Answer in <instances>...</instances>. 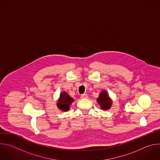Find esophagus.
Returning a JSON list of instances; mask_svg holds the SVG:
<instances>
[{"label":"esophagus","instance_id":"obj_1","mask_svg":"<svg viewBox=\"0 0 160 160\" xmlns=\"http://www.w3.org/2000/svg\"><path fill=\"white\" fill-rule=\"evenodd\" d=\"M81 98H88V95L86 94V93L82 94V95H81Z\"/></svg>","mask_w":160,"mask_h":160}]
</instances>
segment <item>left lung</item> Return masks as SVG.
I'll list each match as a JSON object with an SVG mask.
<instances>
[{
	"instance_id": "1",
	"label": "left lung",
	"mask_w": 160,
	"mask_h": 160,
	"mask_svg": "<svg viewBox=\"0 0 160 160\" xmlns=\"http://www.w3.org/2000/svg\"><path fill=\"white\" fill-rule=\"evenodd\" d=\"M97 101L100 105V109L102 110H109L112 105V100L105 90H102L100 93L98 97L97 98Z\"/></svg>"
}]
</instances>
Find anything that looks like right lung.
I'll use <instances>...</instances> for the list:
<instances>
[{"instance_id": "right-lung-1", "label": "right lung", "mask_w": 160, "mask_h": 160, "mask_svg": "<svg viewBox=\"0 0 160 160\" xmlns=\"http://www.w3.org/2000/svg\"><path fill=\"white\" fill-rule=\"evenodd\" d=\"M74 99L71 97L66 92L60 93V97L57 102L58 108L62 111H68L70 110V106L73 102Z\"/></svg>"}]
</instances>
